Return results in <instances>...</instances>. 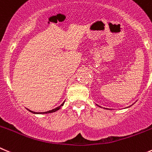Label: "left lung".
Listing matches in <instances>:
<instances>
[{
    "label": "left lung",
    "mask_w": 152,
    "mask_h": 152,
    "mask_svg": "<svg viewBox=\"0 0 152 152\" xmlns=\"http://www.w3.org/2000/svg\"><path fill=\"white\" fill-rule=\"evenodd\" d=\"M97 105H98V104H97ZM98 106H99V105H98ZM99 107H100V106H99ZM104 109H106V108H104ZM108 110H109V109H108Z\"/></svg>",
    "instance_id": "obj_1"
}]
</instances>
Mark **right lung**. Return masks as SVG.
Masks as SVG:
<instances>
[{
  "label": "right lung",
  "mask_w": 152,
  "mask_h": 152,
  "mask_svg": "<svg viewBox=\"0 0 152 152\" xmlns=\"http://www.w3.org/2000/svg\"><path fill=\"white\" fill-rule=\"evenodd\" d=\"M64 103H65V102H63V103H62V104H60V106H58V107H57L54 108V109H53V110H50L46 111V112H34V111L30 110L27 109V110L30 111V112H31L32 113H34V114H46V113H54V112H56V111L59 110H60V108H61V107L63 106V104H64Z\"/></svg>",
  "instance_id": "right-lung-1"
}]
</instances>
